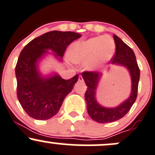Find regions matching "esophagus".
Masks as SVG:
<instances>
[{
	"instance_id": "obj_1",
	"label": "esophagus",
	"mask_w": 155,
	"mask_h": 155,
	"mask_svg": "<svg viewBox=\"0 0 155 155\" xmlns=\"http://www.w3.org/2000/svg\"><path fill=\"white\" fill-rule=\"evenodd\" d=\"M78 81H81V82H83V81H84V78H83L82 76H79V78H78Z\"/></svg>"
}]
</instances>
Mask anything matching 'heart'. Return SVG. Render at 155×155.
Returning a JSON list of instances; mask_svg holds the SVG:
<instances>
[{
    "label": "heart",
    "instance_id": "b5f03b06",
    "mask_svg": "<svg viewBox=\"0 0 155 155\" xmlns=\"http://www.w3.org/2000/svg\"><path fill=\"white\" fill-rule=\"evenodd\" d=\"M116 44L110 36L92 37L84 42L74 43L70 47V60L78 64H86L89 71H97L113 58Z\"/></svg>",
    "mask_w": 155,
    "mask_h": 155
}]
</instances>
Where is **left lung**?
<instances>
[{"instance_id": "1", "label": "left lung", "mask_w": 155, "mask_h": 155, "mask_svg": "<svg viewBox=\"0 0 155 155\" xmlns=\"http://www.w3.org/2000/svg\"><path fill=\"white\" fill-rule=\"evenodd\" d=\"M116 44V54L112 58V64L122 66L128 71L131 79V91L128 98L116 107H106L97 101L96 90L102 77L101 73L84 71L82 77L87 86L85 92L89 116L98 123H109L122 119L130 110L137 97L140 81V68L137 65L134 52L116 35H113Z\"/></svg>"}]
</instances>
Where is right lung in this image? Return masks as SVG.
Returning a JSON list of instances; mask_svg holds the SVG:
<instances>
[{"instance_id": "1", "label": "right lung", "mask_w": 155, "mask_h": 155, "mask_svg": "<svg viewBox=\"0 0 155 155\" xmlns=\"http://www.w3.org/2000/svg\"><path fill=\"white\" fill-rule=\"evenodd\" d=\"M81 36L71 31L48 32L30 41L21 51L15 66L17 97L30 117L37 120L52 118L72 90L78 74L69 80H64L55 72L43 75L39 64L50 53L48 51L59 61H63L67 46Z\"/></svg>"}]
</instances>
